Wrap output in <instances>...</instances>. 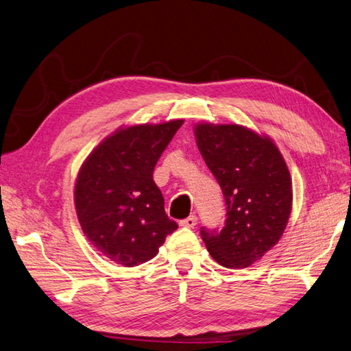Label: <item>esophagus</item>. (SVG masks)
I'll use <instances>...</instances> for the list:
<instances>
[{
	"instance_id": "1",
	"label": "esophagus",
	"mask_w": 351,
	"mask_h": 351,
	"mask_svg": "<svg viewBox=\"0 0 351 351\" xmlns=\"http://www.w3.org/2000/svg\"><path fill=\"white\" fill-rule=\"evenodd\" d=\"M197 225V216L192 215L189 217H186V219L180 221V227H186V228H193Z\"/></svg>"
}]
</instances>
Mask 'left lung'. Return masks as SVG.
<instances>
[{
	"label": "left lung",
	"instance_id": "1",
	"mask_svg": "<svg viewBox=\"0 0 351 351\" xmlns=\"http://www.w3.org/2000/svg\"><path fill=\"white\" fill-rule=\"evenodd\" d=\"M193 132L227 206L223 228H201L202 240L221 266H251L284 234L293 206L290 171L269 136L240 124L198 123Z\"/></svg>",
	"mask_w": 351,
	"mask_h": 351
}]
</instances>
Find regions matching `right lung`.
<instances>
[{"label": "right lung", "mask_w": 351, "mask_h": 351, "mask_svg": "<svg viewBox=\"0 0 351 351\" xmlns=\"http://www.w3.org/2000/svg\"><path fill=\"white\" fill-rule=\"evenodd\" d=\"M183 120L120 128L77 173L75 207L84 234L124 267L152 260L178 225L165 213L153 171Z\"/></svg>", "instance_id": "add662e5"}]
</instances>
